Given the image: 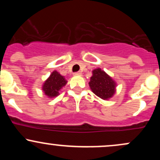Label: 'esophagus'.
Instances as JSON below:
<instances>
[{"label": "esophagus", "mask_w": 160, "mask_h": 160, "mask_svg": "<svg viewBox=\"0 0 160 160\" xmlns=\"http://www.w3.org/2000/svg\"><path fill=\"white\" fill-rule=\"evenodd\" d=\"M74 74L75 75V76H80V75H81L82 74H81V72H80V71H78V72H75Z\"/></svg>", "instance_id": "obj_1"}]
</instances>
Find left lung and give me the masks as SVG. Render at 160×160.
<instances>
[{
  "label": "left lung",
  "mask_w": 160,
  "mask_h": 160,
  "mask_svg": "<svg viewBox=\"0 0 160 160\" xmlns=\"http://www.w3.org/2000/svg\"><path fill=\"white\" fill-rule=\"evenodd\" d=\"M89 84L93 93L104 100L111 98L115 93L116 82L101 68L93 70Z\"/></svg>",
  "instance_id": "obj_1"
}]
</instances>
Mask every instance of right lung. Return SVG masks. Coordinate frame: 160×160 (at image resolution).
Returning <instances> with one entry per match:
<instances>
[{
  "instance_id": "add662e5",
  "label": "right lung",
  "mask_w": 160,
  "mask_h": 160,
  "mask_svg": "<svg viewBox=\"0 0 160 160\" xmlns=\"http://www.w3.org/2000/svg\"><path fill=\"white\" fill-rule=\"evenodd\" d=\"M66 83H67V81L64 78V77L58 74L56 71H54L43 83L42 89L47 96H49V98H52L58 95V91Z\"/></svg>"
}]
</instances>
